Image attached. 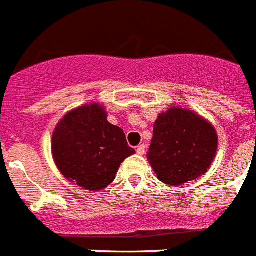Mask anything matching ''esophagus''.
Wrapping results in <instances>:
<instances>
[{
  "instance_id": "esophagus-1",
  "label": "esophagus",
  "mask_w": 256,
  "mask_h": 256,
  "mask_svg": "<svg viewBox=\"0 0 256 256\" xmlns=\"http://www.w3.org/2000/svg\"><path fill=\"white\" fill-rule=\"evenodd\" d=\"M144 152H146V144H139L136 147V154L138 155H144Z\"/></svg>"
}]
</instances>
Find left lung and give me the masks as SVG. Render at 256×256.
Masks as SVG:
<instances>
[{
	"mask_svg": "<svg viewBox=\"0 0 256 256\" xmlns=\"http://www.w3.org/2000/svg\"><path fill=\"white\" fill-rule=\"evenodd\" d=\"M217 144V132L209 122L189 110L172 108L154 124L147 159L162 182L182 186L208 171Z\"/></svg>",
	"mask_w": 256,
	"mask_h": 256,
	"instance_id": "left-lung-1",
	"label": "left lung"
}]
</instances>
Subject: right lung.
<instances>
[{"label": "right lung", "mask_w": 256, "mask_h": 256, "mask_svg": "<svg viewBox=\"0 0 256 256\" xmlns=\"http://www.w3.org/2000/svg\"><path fill=\"white\" fill-rule=\"evenodd\" d=\"M97 104L64 116L52 135L55 163L64 178L90 192L106 188L122 162L135 152L124 130L108 122Z\"/></svg>", "instance_id": "1"}]
</instances>
